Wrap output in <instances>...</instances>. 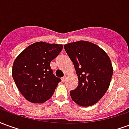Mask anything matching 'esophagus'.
<instances>
[{"mask_svg": "<svg viewBox=\"0 0 129 129\" xmlns=\"http://www.w3.org/2000/svg\"><path fill=\"white\" fill-rule=\"evenodd\" d=\"M66 79H67V77H66V76H64L63 77H62L61 81H63V82H65V81H66Z\"/></svg>", "mask_w": 129, "mask_h": 129, "instance_id": "esophagus-1", "label": "esophagus"}]
</instances>
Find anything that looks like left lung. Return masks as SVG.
Here are the masks:
<instances>
[{
  "instance_id": "8db88e82",
  "label": "left lung",
  "mask_w": 129,
  "mask_h": 129,
  "mask_svg": "<svg viewBox=\"0 0 129 129\" xmlns=\"http://www.w3.org/2000/svg\"><path fill=\"white\" fill-rule=\"evenodd\" d=\"M64 49L78 76V86L70 91V97L79 106L94 105L111 84L113 73L111 59L100 46L89 41L69 43L64 45Z\"/></svg>"
}]
</instances>
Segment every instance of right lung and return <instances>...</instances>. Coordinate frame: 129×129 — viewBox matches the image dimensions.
I'll return each mask as SVG.
<instances>
[{"label": "right lung", "instance_id": "obj_1", "mask_svg": "<svg viewBox=\"0 0 129 129\" xmlns=\"http://www.w3.org/2000/svg\"><path fill=\"white\" fill-rule=\"evenodd\" d=\"M62 49V44L39 41L27 47L16 58L13 79L27 101L41 104L52 96L61 79L53 75L50 62Z\"/></svg>", "mask_w": 129, "mask_h": 129}]
</instances>
